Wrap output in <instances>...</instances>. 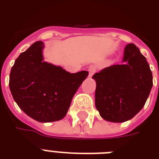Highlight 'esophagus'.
Returning a JSON list of instances; mask_svg holds the SVG:
<instances>
[{"label": "esophagus", "mask_w": 159, "mask_h": 159, "mask_svg": "<svg viewBox=\"0 0 159 159\" xmlns=\"http://www.w3.org/2000/svg\"><path fill=\"white\" fill-rule=\"evenodd\" d=\"M96 70H97V67L95 65H91L88 68V72H89V77H92V75L94 74L96 72Z\"/></svg>", "instance_id": "obj_1"}]
</instances>
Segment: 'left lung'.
<instances>
[{
	"label": "left lung",
	"mask_w": 159,
	"mask_h": 159,
	"mask_svg": "<svg viewBox=\"0 0 159 159\" xmlns=\"http://www.w3.org/2000/svg\"><path fill=\"white\" fill-rule=\"evenodd\" d=\"M92 78L96 81L95 105L105 120L122 123L142 110L153 87V74L138 47L129 43L120 64L112 65Z\"/></svg>",
	"instance_id": "left-lung-1"
}]
</instances>
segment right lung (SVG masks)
Listing matches in <instances>:
<instances>
[{
	"mask_svg": "<svg viewBox=\"0 0 159 159\" xmlns=\"http://www.w3.org/2000/svg\"><path fill=\"white\" fill-rule=\"evenodd\" d=\"M43 41H37L20 54L11 68L9 86L15 102L27 116L48 123L64 118L88 72L70 73L43 61Z\"/></svg>",
	"mask_w": 159,
	"mask_h": 159,
	"instance_id": "add662e5",
	"label": "right lung"
}]
</instances>
